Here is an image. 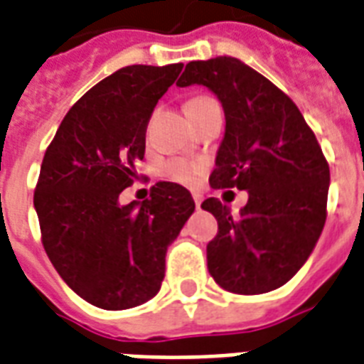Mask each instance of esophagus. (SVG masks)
<instances>
[{
  "mask_svg": "<svg viewBox=\"0 0 364 364\" xmlns=\"http://www.w3.org/2000/svg\"><path fill=\"white\" fill-rule=\"evenodd\" d=\"M193 201H196V207L199 208V207H201V203H203V197L199 196V193H193Z\"/></svg>",
  "mask_w": 364,
  "mask_h": 364,
  "instance_id": "obj_1",
  "label": "esophagus"
}]
</instances>
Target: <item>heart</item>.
I'll return each mask as SVG.
<instances>
[{
  "label": "heart",
  "instance_id": "1",
  "mask_svg": "<svg viewBox=\"0 0 364 364\" xmlns=\"http://www.w3.org/2000/svg\"><path fill=\"white\" fill-rule=\"evenodd\" d=\"M213 102V98L208 97H193L184 104V109L186 112H196V109L208 106V104ZM205 171H207V165L203 161H193V159H184V157L168 159L161 167V174L165 178L184 186H196L201 180L203 174H205Z\"/></svg>",
  "mask_w": 364,
  "mask_h": 364
}]
</instances>
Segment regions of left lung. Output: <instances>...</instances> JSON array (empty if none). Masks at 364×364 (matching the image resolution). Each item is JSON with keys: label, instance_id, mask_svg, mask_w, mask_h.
<instances>
[{"label": "left lung", "instance_id": "8db88e82", "mask_svg": "<svg viewBox=\"0 0 364 364\" xmlns=\"http://www.w3.org/2000/svg\"><path fill=\"white\" fill-rule=\"evenodd\" d=\"M193 83L208 87L226 114L208 182L249 191L239 216L216 197L201 203L218 222L207 245L208 272L230 292L264 294L294 277L323 232L328 163L296 104L237 58L186 64L176 85Z\"/></svg>", "mask_w": 364, "mask_h": 364}]
</instances>
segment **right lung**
Wrapping results in <instances>:
<instances>
[{"label": "right lung", "instance_id": "1", "mask_svg": "<svg viewBox=\"0 0 364 364\" xmlns=\"http://www.w3.org/2000/svg\"><path fill=\"white\" fill-rule=\"evenodd\" d=\"M182 68L134 64L104 77L70 108L45 151L33 191L41 243L68 287L97 308L129 309L156 296L167 247L196 208L174 182L119 205L138 178L157 100Z\"/></svg>", "mask_w": 364, "mask_h": 364}]
</instances>
